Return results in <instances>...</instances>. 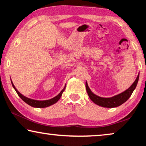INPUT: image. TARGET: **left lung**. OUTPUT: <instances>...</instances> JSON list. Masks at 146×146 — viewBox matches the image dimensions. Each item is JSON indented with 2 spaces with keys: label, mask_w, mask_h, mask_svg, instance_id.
<instances>
[{
  "label": "left lung",
  "mask_w": 146,
  "mask_h": 146,
  "mask_svg": "<svg viewBox=\"0 0 146 146\" xmlns=\"http://www.w3.org/2000/svg\"><path fill=\"white\" fill-rule=\"evenodd\" d=\"M139 75H140V73H138L136 80H134V82L129 88L124 91V92L120 93V94L115 95L113 97L103 98L96 95L91 91L90 88L88 87V83L86 81V92L88 93V96L91 100L94 102V104H97V105L102 106V107L108 108L118 107V106L125 103L126 101H127V100L130 97V96L132 94L133 91L135 90L139 80Z\"/></svg>",
  "instance_id": "1"
}]
</instances>
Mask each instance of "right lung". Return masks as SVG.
<instances>
[{"instance_id": "right-lung-1", "label": "right lung", "mask_w": 146, "mask_h": 146, "mask_svg": "<svg viewBox=\"0 0 146 146\" xmlns=\"http://www.w3.org/2000/svg\"><path fill=\"white\" fill-rule=\"evenodd\" d=\"M11 82H12L13 88H14V90H16L17 94H18L19 96L21 98V99L23 101H24L26 104H27L28 105L31 106V107L37 108H44L46 107H49V106H50L52 105H53V104H56V102H57L60 99V98L62 95V93L64 92V91L65 90V89H66V84H65L64 88L62 89V91H61V92L57 96H56L54 97L53 98H51L50 100H36L29 98L26 97V96H23V94H21V93L17 90L16 87H15L14 84H13V82L12 81V80H11Z\"/></svg>"}]
</instances>
